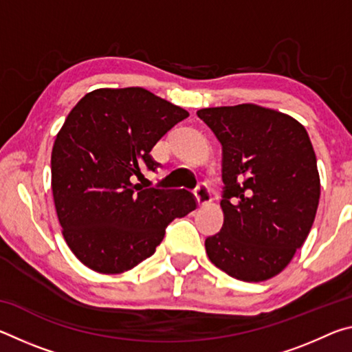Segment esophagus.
<instances>
[{"instance_id":"esophagus-1","label":"esophagus","mask_w":352,"mask_h":352,"mask_svg":"<svg viewBox=\"0 0 352 352\" xmlns=\"http://www.w3.org/2000/svg\"><path fill=\"white\" fill-rule=\"evenodd\" d=\"M195 200H197L199 206H206L211 204L210 188H208L205 183H200L199 186L195 188Z\"/></svg>"}]
</instances>
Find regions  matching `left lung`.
<instances>
[{"instance_id":"obj_1","label":"left lung","mask_w":352,"mask_h":352,"mask_svg":"<svg viewBox=\"0 0 352 352\" xmlns=\"http://www.w3.org/2000/svg\"><path fill=\"white\" fill-rule=\"evenodd\" d=\"M222 144L223 225L206 237L208 258L230 276H276L305 243L320 200V175L306 129L254 104L201 109Z\"/></svg>"}]
</instances>
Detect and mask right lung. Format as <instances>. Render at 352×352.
Masks as SVG:
<instances>
[{
  "mask_svg": "<svg viewBox=\"0 0 352 352\" xmlns=\"http://www.w3.org/2000/svg\"><path fill=\"white\" fill-rule=\"evenodd\" d=\"M189 116L140 87L99 88L83 96L57 133L51 186L62 233L83 265L124 273L155 253L164 230L197 205L182 189H142L151 151Z\"/></svg>",
  "mask_w": 352,
  "mask_h": 352,
  "instance_id": "1",
  "label": "right lung"
}]
</instances>
